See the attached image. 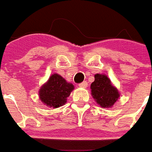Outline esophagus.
<instances>
[{
  "mask_svg": "<svg viewBox=\"0 0 152 152\" xmlns=\"http://www.w3.org/2000/svg\"><path fill=\"white\" fill-rule=\"evenodd\" d=\"M80 88H87L88 87V83L87 82H83V83H79V85H78Z\"/></svg>",
  "mask_w": 152,
  "mask_h": 152,
  "instance_id": "1",
  "label": "esophagus"
}]
</instances>
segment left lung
Returning a JSON list of instances; mask_svg holds the SVG:
<instances>
[{
	"mask_svg": "<svg viewBox=\"0 0 152 152\" xmlns=\"http://www.w3.org/2000/svg\"><path fill=\"white\" fill-rule=\"evenodd\" d=\"M93 98L101 107L109 108L118 99L119 94L105 75L97 74L94 76V82L91 84Z\"/></svg>",
	"mask_w": 152,
	"mask_h": 152,
	"instance_id": "1",
	"label": "left lung"
}]
</instances>
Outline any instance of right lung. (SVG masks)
Segmentation results:
<instances>
[{"instance_id": "1", "label": "right lung", "mask_w": 152, "mask_h": 152, "mask_svg": "<svg viewBox=\"0 0 152 152\" xmlns=\"http://www.w3.org/2000/svg\"><path fill=\"white\" fill-rule=\"evenodd\" d=\"M73 89L74 86L71 83H67L61 76L53 74L40 89L39 95L42 102L45 104L57 108L66 103V99Z\"/></svg>"}]
</instances>
